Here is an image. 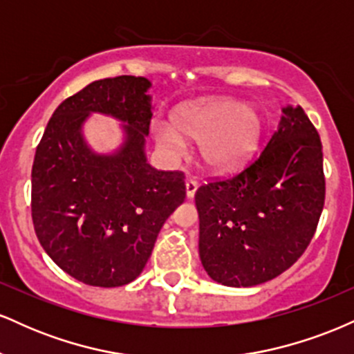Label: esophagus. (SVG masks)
Segmentation results:
<instances>
[{
  "instance_id": "1",
  "label": "esophagus",
  "mask_w": 354,
  "mask_h": 354,
  "mask_svg": "<svg viewBox=\"0 0 354 354\" xmlns=\"http://www.w3.org/2000/svg\"><path fill=\"white\" fill-rule=\"evenodd\" d=\"M198 186H200V185H198V181H194V180L186 181V196L193 198L194 193H196Z\"/></svg>"
}]
</instances>
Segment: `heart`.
Instances as JSON below:
<instances>
[{
    "label": "heart",
    "mask_w": 354,
    "mask_h": 354,
    "mask_svg": "<svg viewBox=\"0 0 354 354\" xmlns=\"http://www.w3.org/2000/svg\"><path fill=\"white\" fill-rule=\"evenodd\" d=\"M174 127L154 121L153 136L169 153H181L186 141H201L203 163L214 173L241 168L258 149L263 116L253 106L233 98H206L183 104L173 115Z\"/></svg>",
    "instance_id": "obj_1"
}]
</instances>
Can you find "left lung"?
I'll list each match as a JSON object with an SVG mask.
<instances>
[{"label":"left lung","instance_id":"obj_1","mask_svg":"<svg viewBox=\"0 0 354 354\" xmlns=\"http://www.w3.org/2000/svg\"><path fill=\"white\" fill-rule=\"evenodd\" d=\"M283 113L253 163L194 194L203 268L225 286L270 281L293 266L315 236L326 193L323 146L301 106Z\"/></svg>","mask_w":354,"mask_h":354}]
</instances>
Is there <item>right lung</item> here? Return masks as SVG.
<instances>
[{"instance_id": "right-lung-1", "label": "right lung", "mask_w": 354, "mask_h": 354, "mask_svg": "<svg viewBox=\"0 0 354 354\" xmlns=\"http://www.w3.org/2000/svg\"><path fill=\"white\" fill-rule=\"evenodd\" d=\"M151 83L116 76L89 83L56 108L36 148L31 218L43 250L64 273L115 288L140 276L165 221L185 201V173L158 171L145 156ZM89 112L125 124L116 153L96 155L80 128Z\"/></svg>"}]
</instances>
